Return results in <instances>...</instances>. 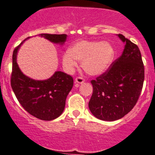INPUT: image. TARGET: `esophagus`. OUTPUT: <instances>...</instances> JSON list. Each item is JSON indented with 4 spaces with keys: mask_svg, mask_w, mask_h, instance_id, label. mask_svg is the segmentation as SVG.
<instances>
[{
    "mask_svg": "<svg viewBox=\"0 0 155 155\" xmlns=\"http://www.w3.org/2000/svg\"><path fill=\"white\" fill-rule=\"evenodd\" d=\"M84 81V79H83L82 77H81V76H78V77H76V79H75V82L78 83V84H81V83H83Z\"/></svg>",
    "mask_w": 155,
    "mask_h": 155,
    "instance_id": "34e87169",
    "label": "esophagus"
}]
</instances>
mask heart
I'll return each instance as SVG.
<instances>
[{
	"label": "heart",
	"instance_id": "obj_1",
	"mask_svg": "<svg viewBox=\"0 0 155 155\" xmlns=\"http://www.w3.org/2000/svg\"><path fill=\"white\" fill-rule=\"evenodd\" d=\"M113 57V47L109 42L81 40L64 53L62 63L68 71H72L78 65V60H81V66L87 74L96 76L107 71Z\"/></svg>",
	"mask_w": 155,
	"mask_h": 155
}]
</instances>
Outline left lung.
<instances>
[{
    "instance_id": "1",
    "label": "left lung",
    "mask_w": 155,
    "mask_h": 155,
    "mask_svg": "<svg viewBox=\"0 0 155 155\" xmlns=\"http://www.w3.org/2000/svg\"><path fill=\"white\" fill-rule=\"evenodd\" d=\"M126 43L121 56L109 68L91 80L93 94L90 110L97 118L113 121L123 118L135 106L144 81V65L139 48L124 35Z\"/></svg>"
}]
</instances>
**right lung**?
<instances>
[{
	"label": "right lung",
	"instance_id": "right-lung-1",
	"mask_svg": "<svg viewBox=\"0 0 155 155\" xmlns=\"http://www.w3.org/2000/svg\"><path fill=\"white\" fill-rule=\"evenodd\" d=\"M40 36L54 43L61 44L64 43L67 38V35L64 34H41ZM24 41L13 51L12 88L19 103L30 115L40 120H54L63 112L66 98L74 85V79L72 76L62 71H57L51 77L43 81L34 80L25 76L16 61L17 53Z\"/></svg>",
	"mask_w": 155,
	"mask_h": 155
}]
</instances>
